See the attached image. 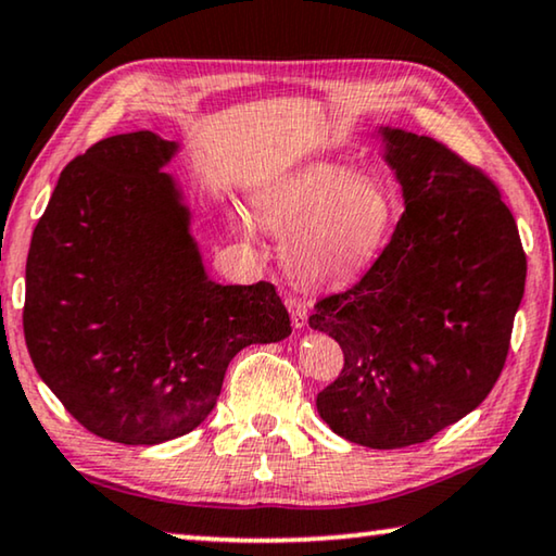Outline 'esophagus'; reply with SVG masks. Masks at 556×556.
Listing matches in <instances>:
<instances>
[{"instance_id":"esophagus-1","label":"esophagus","mask_w":556,"mask_h":556,"mask_svg":"<svg viewBox=\"0 0 556 556\" xmlns=\"http://www.w3.org/2000/svg\"><path fill=\"white\" fill-rule=\"evenodd\" d=\"M286 305H288V311H290V320H293V326L295 328H305V323H307V305H305V301H301V298H295V295H288L286 298Z\"/></svg>"}]
</instances>
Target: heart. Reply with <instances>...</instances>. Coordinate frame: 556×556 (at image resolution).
Masks as SVG:
<instances>
[{
	"instance_id": "obj_1",
	"label": "heart",
	"mask_w": 556,
	"mask_h": 556,
	"mask_svg": "<svg viewBox=\"0 0 556 556\" xmlns=\"http://www.w3.org/2000/svg\"><path fill=\"white\" fill-rule=\"evenodd\" d=\"M263 224L288 233L283 263L305 283H343L386 251L397 224V201L372 176L311 166L263 195Z\"/></svg>"
}]
</instances>
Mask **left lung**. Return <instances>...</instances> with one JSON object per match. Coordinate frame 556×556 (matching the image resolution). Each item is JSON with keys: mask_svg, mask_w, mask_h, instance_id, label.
<instances>
[{"mask_svg": "<svg viewBox=\"0 0 556 556\" xmlns=\"http://www.w3.org/2000/svg\"><path fill=\"white\" fill-rule=\"evenodd\" d=\"M405 213L386 251L307 323L343 348L318 392L330 430L372 450L420 445L490 395L525 295L515 216L482 168L445 143L380 129Z\"/></svg>", "mask_w": 556, "mask_h": 556, "instance_id": "obj_1", "label": "left lung"}]
</instances>
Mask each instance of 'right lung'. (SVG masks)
<instances>
[{
	"label": "right lung",
	"mask_w": 556,
	"mask_h": 556,
	"mask_svg": "<svg viewBox=\"0 0 556 556\" xmlns=\"http://www.w3.org/2000/svg\"><path fill=\"white\" fill-rule=\"evenodd\" d=\"M153 131L118 134L66 164L34 228L24 295L31 363L76 422L159 445L206 420L228 363L290 336L276 288L206 276L191 211Z\"/></svg>",
	"instance_id": "1"
}]
</instances>
